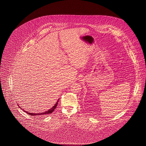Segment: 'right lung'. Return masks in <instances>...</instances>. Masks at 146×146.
Returning <instances> with one entry per match:
<instances>
[{"label": "right lung", "instance_id": "1", "mask_svg": "<svg viewBox=\"0 0 146 146\" xmlns=\"http://www.w3.org/2000/svg\"><path fill=\"white\" fill-rule=\"evenodd\" d=\"M59 100V99H58ZM58 101H57V102H56V104H55L51 108V109H50L48 111H45V112H42V113H29V112H28V111H25L26 113H27V114H29V115H43V114H50V113H52L53 111L55 110L56 107H57V105L58 104ZM20 108H21L20 107H19Z\"/></svg>", "mask_w": 146, "mask_h": 146}]
</instances>
